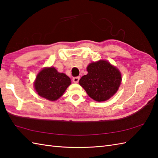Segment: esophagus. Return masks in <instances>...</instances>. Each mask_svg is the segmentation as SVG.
Masks as SVG:
<instances>
[{
    "instance_id": "1",
    "label": "esophagus",
    "mask_w": 158,
    "mask_h": 158,
    "mask_svg": "<svg viewBox=\"0 0 158 158\" xmlns=\"http://www.w3.org/2000/svg\"><path fill=\"white\" fill-rule=\"evenodd\" d=\"M80 77H75L73 78V81L74 83H78L79 81Z\"/></svg>"
}]
</instances>
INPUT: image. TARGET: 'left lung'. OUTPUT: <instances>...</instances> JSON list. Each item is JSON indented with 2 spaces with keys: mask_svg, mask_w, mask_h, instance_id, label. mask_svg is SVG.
Masks as SVG:
<instances>
[{
  "mask_svg": "<svg viewBox=\"0 0 158 158\" xmlns=\"http://www.w3.org/2000/svg\"><path fill=\"white\" fill-rule=\"evenodd\" d=\"M88 73L79 80V84L96 101L109 99L118 89L122 81L119 70L105 60L89 64Z\"/></svg>",
  "mask_w": 158,
  "mask_h": 158,
  "instance_id": "obj_1",
  "label": "left lung"
}]
</instances>
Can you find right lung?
I'll return each mask as SVG.
<instances>
[{"label":"right lung","mask_w":158,"mask_h":158,"mask_svg":"<svg viewBox=\"0 0 158 158\" xmlns=\"http://www.w3.org/2000/svg\"><path fill=\"white\" fill-rule=\"evenodd\" d=\"M70 83L68 76L51 67L43 69L38 74L34 85L40 96L54 101L62 96Z\"/></svg>","instance_id":"obj_1"}]
</instances>
